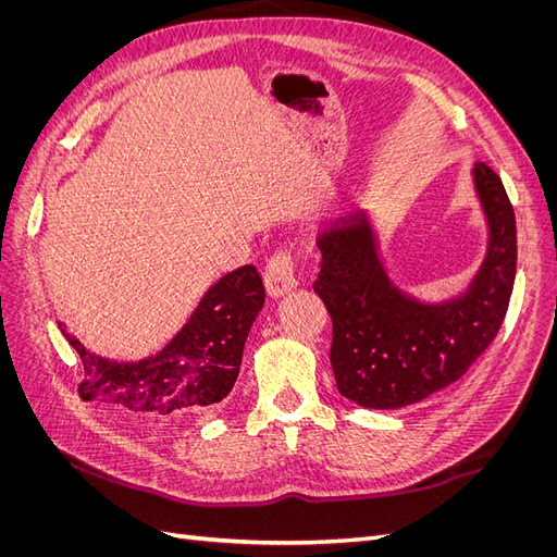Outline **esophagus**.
<instances>
[{"label": "esophagus", "mask_w": 557, "mask_h": 557, "mask_svg": "<svg viewBox=\"0 0 557 557\" xmlns=\"http://www.w3.org/2000/svg\"><path fill=\"white\" fill-rule=\"evenodd\" d=\"M297 285L295 256L290 250H278L264 267V288L272 297L288 295Z\"/></svg>", "instance_id": "34e87169"}]
</instances>
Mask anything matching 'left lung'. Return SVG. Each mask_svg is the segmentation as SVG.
<instances>
[{
	"label": "left lung",
	"instance_id": "left-lung-1",
	"mask_svg": "<svg viewBox=\"0 0 557 557\" xmlns=\"http://www.w3.org/2000/svg\"><path fill=\"white\" fill-rule=\"evenodd\" d=\"M487 252L469 288L425 305L387 278L376 234L356 211L315 239L313 290L332 318L330 362L339 393L367 409H401L467 374L499 332L516 278V215L499 176L474 164Z\"/></svg>",
	"mask_w": 557,
	"mask_h": 557
}]
</instances>
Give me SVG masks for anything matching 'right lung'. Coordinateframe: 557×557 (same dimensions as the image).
I'll use <instances>...</instances> for the list:
<instances>
[{
	"instance_id": "right-lung-1",
	"label": "right lung",
	"mask_w": 557,
	"mask_h": 557,
	"mask_svg": "<svg viewBox=\"0 0 557 557\" xmlns=\"http://www.w3.org/2000/svg\"><path fill=\"white\" fill-rule=\"evenodd\" d=\"M264 285L252 264L234 269L201 297L188 323L158 356L117 362L95 356L60 330L83 360L78 395L139 418L176 416L223 401L239 376L244 344L262 311Z\"/></svg>"
}]
</instances>
